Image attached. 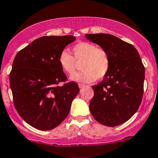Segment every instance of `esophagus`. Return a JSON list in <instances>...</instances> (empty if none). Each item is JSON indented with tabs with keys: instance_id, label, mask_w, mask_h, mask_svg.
Masks as SVG:
<instances>
[{
	"instance_id": "esophagus-1",
	"label": "esophagus",
	"mask_w": 158,
	"mask_h": 158,
	"mask_svg": "<svg viewBox=\"0 0 158 158\" xmlns=\"http://www.w3.org/2000/svg\"><path fill=\"white\" fill-rule=\"evenodd\" d=\"M84 86H85V85H84V84H82V83H79V87L80 89H82V88H83Z\"/></svg>"
}]
</instances>
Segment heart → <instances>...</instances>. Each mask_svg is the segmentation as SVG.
Wrapping results in <instances>:
<instances>
[{"instance_id":"1","label":"heart","mask_w":158,"mask_h":158,"mask_svg":"<svg viewBox=\"0 0 158 158\" xmlns=\"http://www.w3.org/2000/svg\"><path fill=\"white\" fill-rule=\"evenodd\" d=\"M73 55L66 50L60 53L59 62L65 73L73 75L78 63L81 64L82 71L72 76L73 81L91 82L96 79L103 78L110 70V56L103 48L97 47L91 42H82L72 48Z\"/></svg>"}]
</instances>
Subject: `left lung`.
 Listing matches in <instances>:
<instances>
[{
	"mask_svg": "<svg viewBox=\"0 0 158 158\" xmlns=\"http://www.w3.org/2000/svg\"><path fill=\"white\" fill-rule=\"evenodd\" d=\"M88 40L109 52L110 67L100 83L93 85L89 110L107 127L122 124L137 111L143 93L145 68L131 44L109 34H86Z\"/></svg>",
	"mask_w": 158,
	"mask_h": 158,
	"instance_id": "obj_1",
	"label": "left lung"
}]
</instances>
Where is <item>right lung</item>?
I'll return each mask as SVG.
<instances>
[{
    "mask_svg": "<svg viewBox=\"0 0 158 158\" xmlns=\"http://www.w3.org/2000/svg\"><path fill=\"white\" fill-rule=\"evenodd\" d=\"M75 40L73 35L41 37L18 52L14 59L10 73L14 104L20 116L36 129L49 131L59 126L79 93L75 82L59 85L67 80L59 55Z\"/></svg>",
    "mask_w": 158,
    "mask_h": 158,
    "instance_id": "1",
    "label": "right lung"
}]
</instances>
